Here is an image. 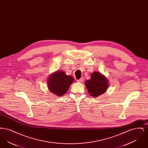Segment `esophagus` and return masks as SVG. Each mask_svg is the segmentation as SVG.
<instances>
[{"mask_svg":"<svg viewBox=\"0 0 148 148\" xmlns=\"http://www.w3.org/2000/svg\"><path fill=\"white\" fill-rule=\"evenodd\" d=\"M83 81H84V78H83V77H82V78H80L79 80H77V82L82 83L83 82Z\"/></svg>","mask_w":148,"mask_h":148,"instance_id":"34e87169","label":"esophagus"}]
</instances>
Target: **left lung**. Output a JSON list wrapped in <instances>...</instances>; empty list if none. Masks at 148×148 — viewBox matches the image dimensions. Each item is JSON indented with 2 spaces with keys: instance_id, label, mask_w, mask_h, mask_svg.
<instances>
[{
  "instance_id": "1",
  "label": "left lung",
  "mask_w": 148,
  "mask_h": 148,
  "mask_svg": "<svg viewBox=\"0 0 148 148\" xmlns=\"http://www.w3.org/2000/svg\"><path fill=\"white\" fill-rule=\"evenodd\" d=\"M90 76V79L85 82V85L89 94L92 97L96 98L107 90L109 82L107 77L99 72L94 71Z\"/></svg>"
}]
</instances>
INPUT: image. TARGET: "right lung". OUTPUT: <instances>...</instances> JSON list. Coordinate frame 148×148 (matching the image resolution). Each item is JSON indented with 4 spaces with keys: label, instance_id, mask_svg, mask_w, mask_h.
Returning <instances> with one entry per match:
<instances>
[{
    "label": "right lung",
    "instance_id": "right-lung-1",
    "mask_svg": "<svg viewBox=\"0 0 148 148\" xmlns=\"http://www.w3.org/2000/svg\"><path fill=\"white\" fill-rule=\"evenodd\" d=\"M74 82L71 75H67L62 71H56L50 74L47 80V86L50 92L58 97L64 95L71 85Z\"/></svg>",
    "mask_w": 148,
    "mask_h": 148
}]
</instances>
